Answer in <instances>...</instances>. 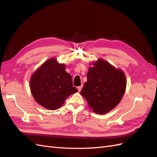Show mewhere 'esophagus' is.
Masks as SVG:
<instances>
[{"label": "esophagus", "instance_id": "1", "mask_svg": "<svg viewBox=\"0 0 157 157\" xmlns=\"http://www.w3.org/2000/svg\"><path fill=\"white\" fill-rule=\"evenodd\" d=\"M82 87H83V85H82H82H80V86H78V87H77L78 90V92H80V90H82Z\"/></svg>", "mask_w": 157, "mask_h": 157}]
</instances>
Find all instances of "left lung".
I'll list each match as a JSON object with an SVG mask.
<instances>
[{
  "instance_id": "left-lung-1",
  "label": "left lung",
  "mask_w": 157,
  "mask_h": 157,
  "mask_svg": "<svg viewBox=\"0 0 157 157\" xmlns=\"http://www.w3.org/2000/svg\"><path fill=\"white\" fill-rule=\"evenodd\" d=\"M92 65L80 94L94 113L105 114L115 107L124 96L126 77L121 70L101 59Z\"/></svg>"
}]
</instances>
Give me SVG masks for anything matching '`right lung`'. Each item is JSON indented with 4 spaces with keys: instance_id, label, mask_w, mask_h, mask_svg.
Segmentation results:
<instances>
[{
    "instance_id": "1",
    "label": "right lung",
    "mask_w": 157,
    "mask_h": 157,
    "mask_svg": "<svg viewBox=\"0 0 157 157\" xmlns=\"http://www.w3.org/2000/svg\"><path fill=\"white\" fill-rule=\"evenodd\" d=\"M65 66L56 59H50L41 65L30 80L31 91L36 101L50 110L59 109L70 95L78 92L73 86Z\"/></svg>"
}]
</instances>
